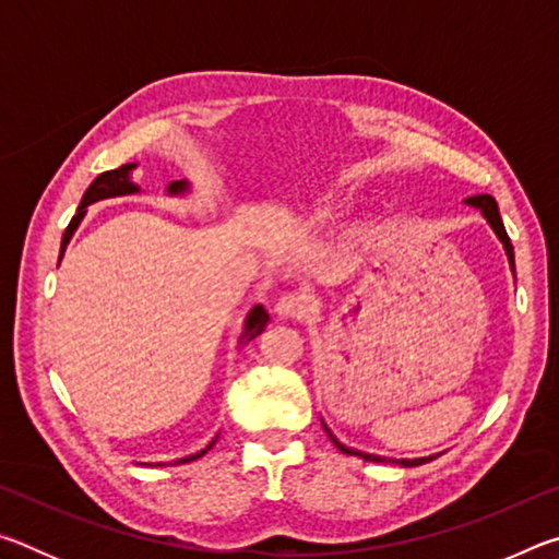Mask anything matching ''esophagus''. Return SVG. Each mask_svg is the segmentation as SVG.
<instances>
[{
  "mask_svg": "<svg viewBox=\"0 0 559 559\" xmlns=\"http://www.w3.org/2000/svg\"><path fill=\"white\" fill-rule=\"evenodd\" d=\"M308 310V302L298 293H286V296H281L276 306H273V316L278 320H300L306 316Z\"/></svg>",
  "mask_w": 559,
  "mask_h": 559,
  "instance_id": "esophagus-1",
  "label": "esophagus"
}]
</instances>
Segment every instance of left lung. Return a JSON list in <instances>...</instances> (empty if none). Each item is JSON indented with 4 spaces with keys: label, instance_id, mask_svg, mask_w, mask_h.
Here are the masks:
<instances>
[{
    "label": "left lung",
    "instance_id": "8db88e82",
    "mask_svg": "<svg viewBox=\"0 0 559 559\" xmlns=\"http://www.w3.org/2000/svg\"><path fill=\"white\" fill-rule=\"evenodd\" d=\"M463 204L471 206V210L480 212V216H484V219L488 222L490 229H493V234L498 236V241L503 243V251H506L508 263H510V273H513V276H515V253H513V243H510V239H508L506 226H503V219H500V212H498V204H496L493 197H490V194L468 197V200L463 202ZM320 421H323V419H320ZM323 429H325V433L330 437V441H333L340 451H343V453H349V456H359V459H365V461H377V463H400V466H404V468H412V466H421V463H429V461L437 459V456H421V459H390V456H380V453H367V451H359V449H353V447H345V443L340 441L333 431H330V427H328L325 421H323Z\"/></svg>",
    "mask_w": 559,
    "mask_h": 559
}]
</instances>
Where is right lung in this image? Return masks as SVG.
<instances>
[{
	"mask_svg": "<svg viewBox=\"0 0 559 559\" xmlns=\"http://www.w3.org/2000/svg\"><path fill=\"white\" fill-rule=\"evenodd\" d=\"M135 167H138V163H128V165H120L118 169H108V173H103V175H98L96 179H93L91 187L86 189V192H83V200L79 204V210H75V216L71 219V224L66 226L63 239H61V251H59V263H61L63 253H66V246L71 243L75 229H79V226H81L83 216L88 214V206L91 204L103 202V200H116V197H130V194L143 192V189H140V185L132 182V173H135ZM165 194L167 197H187V194H192V185H189V179H177V182H169L165 187ZM269 320L271 318H269L266 310H263V306H253L249 313H246V318H243V328H241L239 343H243V340L259 337L263 330H266ZM216 441H219V433H216V437L210 443H206L202 451L189 453V456L175 459V461H157L155 466H179V463H189V461L202 459L204 453L210 451ZM150 466H153V463H150Z\"/></svg>",
	"mask_w": 559,
	"mask_h": 559,
	"instance_id": "obj_1",
	"label": "right lung"
}]
</instances>
